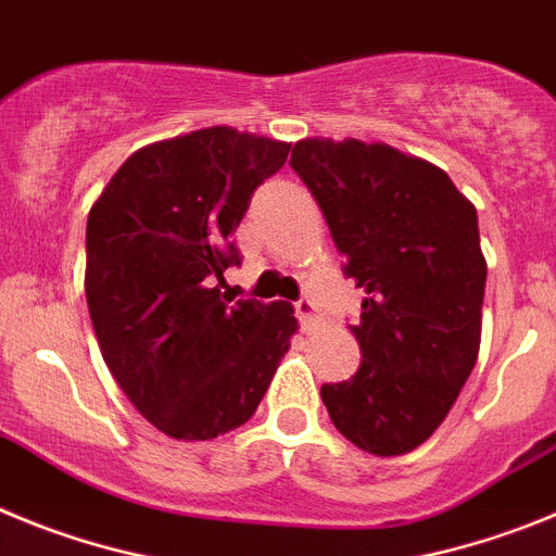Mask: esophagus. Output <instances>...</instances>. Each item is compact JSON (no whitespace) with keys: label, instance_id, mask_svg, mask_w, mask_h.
<instances>
[{"label":"esophagus","instance_id":"34e87169","mask_svg":"<svg viewBox=\"0 0 556 556\" xmlns=\"http://www.w3.org/2000/svg\"><path fill=\"white\" fill-rule=\"evenodd\" d=\"M294 314H298V323H301L303 331H312L317 326V306L308 298H301V301L294 303Z\"/></svg>","mask_w":556,"mask_h":556}]
</instances>
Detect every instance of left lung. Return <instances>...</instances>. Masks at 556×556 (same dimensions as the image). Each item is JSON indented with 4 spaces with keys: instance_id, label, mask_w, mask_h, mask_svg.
I'll list each match as a JSON object with an SVG mask.
<instances>
[{
    "instance_id": "8db88e82",
    "label": "left lung",
    "mask_w": 556,
    "mask_h": 556,
    "mask_svg": "<svg viewBox=\"0 0 556 556\" xmlns=\"http://www.w3.org/2000/svg\"><path fill=\"white\" fill-rule=\"evenodd\" d=\"M289 164L367 294L351 328L362 365L323 384V404L356 448L409 454L443 424L479 356L488 262L473 203L440 166L387 144L303 139Z\"/></svg>"
}]
</instances>
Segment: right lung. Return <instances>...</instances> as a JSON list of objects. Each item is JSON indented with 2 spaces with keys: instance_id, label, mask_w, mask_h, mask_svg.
<instances>
[{
  "instance_id": "add662e5",
  "label": "right lung",
  "mask_w": 556,
  "mask_h": 556,
  "mask_svg": "<svg viewBox=\"0 0 556 556\" xmlns=\"http://www.w3.org/2000/svg\"><path fill=\"white\" fill-rule=\"evenodd\" d=\"M287 141L205 127L136 150L88 211L86 301L108 370L175 440L248 424L298 331L289 303L233 301L225 269Z\"/></svg>"
}]
</instances>
